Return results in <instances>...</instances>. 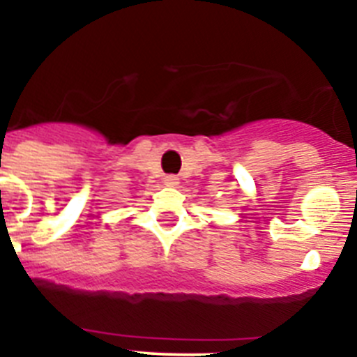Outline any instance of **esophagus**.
I'll use <instances>...</instances> for the list:
<instances>
[{
	"mask_svg": "<svg viewBox=\"0 0 357 357\" xmlns=\"http://www.w3.org/2000/svg\"><path fill=\"white\" fill-rule=\"evenodd\" d=\"M164 184H166V185H172V188H173V185H176V184H178V178H176L175 175H168V176H164Z\"/></svg>",
	"mask_w": 357,
	"mask_h": 357,
	"instance_id": "1",
	"label": "esophagus"
}]
</instances>
